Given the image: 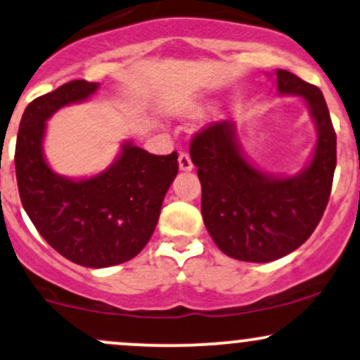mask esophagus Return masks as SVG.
I'll use <instances>...</instances> for the list:
<instances>
[{"instance_id":"esophagus-1","label":"esophagus","mask_w":360,"mask_h":360,"mask_svg":"<svg viewBox=\"0 0 360 360\" xmlns=\"http://www.w3.org/2000/svg\"><path fill=\"white\" fill-rule=\"evenodd\" d=\"M177 162H179L181 171H191L193 169V162H191V159H189V155L186 152L179 153V159H177Z\"/></svg>"}]
</instances>
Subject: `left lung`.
<instances>
[{"instance_id":"8db88e82","label":"left lung","mask_w":360,"mask_h":360,"mask_svg":"<svg viewBox=\"0 0 360 360\" xmlns=\"http://www.w3.org/2000/svg\"><path fill=\"white\" fill-rule=\"evenodd\" d=\"M280 96H301L318 140L313 159L295 176H274L244 155L236 122L222 121L195 135L189 147L201 183V215L213 243L240 262L283 258L309 239L330 200L337 167V135L318 86L275 71Z\"/></svg>"}]
</instances>
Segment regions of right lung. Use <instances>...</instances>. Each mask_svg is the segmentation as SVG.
Returning <instances> with one entry per match:
<instances>
[{
	"mask_svg": "<svg viewBox=\"0 0 360 360\" xmlns=\"http://www.w3.org/2000/svg\"><path fill=\"white\" fill-rule=\"evenodd\" d=\"M98 84L73 80L27 105L20 121L15 171L20 200L39 234L70 262L114 266L147 246L162 201L177 176V153L153 155L131 141L105 171L86 179L59 176L46 162V121L65 105L84 102Z\"/></svg>",
	"mask_w": 360,
	"mask_h": 360,
	"instance_id": "obj_1",
	"label": "right lung"
}]
</instances>
